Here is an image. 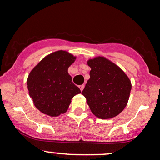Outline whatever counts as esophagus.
Here are the masks:
<instances>
[{
    "label": "esophagus",
    "instance_id": "obj_1",
    "mask_svg": "<svg viewBox=\"0 0 160 160\" xmlns=\"http://www.w3.org/2000/svg\"><path fill=\"white\" fill-rule=\"evenodd\" d=\"M79 88H80L81 91H82V90H83V89L84 88V84H82V85H80V86H79Z\"/></svg>",
    "mask_w": 160,
    "mask_h": 160
}]
</instances>
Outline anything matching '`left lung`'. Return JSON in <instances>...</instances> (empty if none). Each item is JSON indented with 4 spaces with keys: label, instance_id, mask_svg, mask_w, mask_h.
I'll return each instance as SVG.
<instances>
[{
    "label": "left lung",
    "instance_id": "left-lung-1",
    "mask_svg": "<svg viewBox=\"0 0 160 160\" xmlns=\"http://www.w3.org/2000/svg\"><path fill=\"white\" fill-rule=\"evenodd\" d=\"M90 79L82 92L96 117H115L125 109L129 99L131 82L121 68L110 60L98 56L88 61Z\"/></svg>",
    "mask_w": 160,
    "mask_h": 160
}]
</instances>
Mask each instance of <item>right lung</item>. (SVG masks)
I'll list each match as a JSON object with an SVG mask.
<instances>
[{
	"label": "right lung",
	"mask_w": 160,
	"mask_h": 160,
	"mask_svg": "<svg viewBox=\"0 0 160 160\" xmlns=\"http://www.w3.org/2000/svg\"><path fill=\"white\" fill-rule=\"evenodd\" d=\"M76 58L67 51H56L45 56L29 72V96L41 113L50 116L66 113L72 98L81 92L68 71Z\"/></svg>",
	"instance_id": "add662e5"
}]
</instances>
